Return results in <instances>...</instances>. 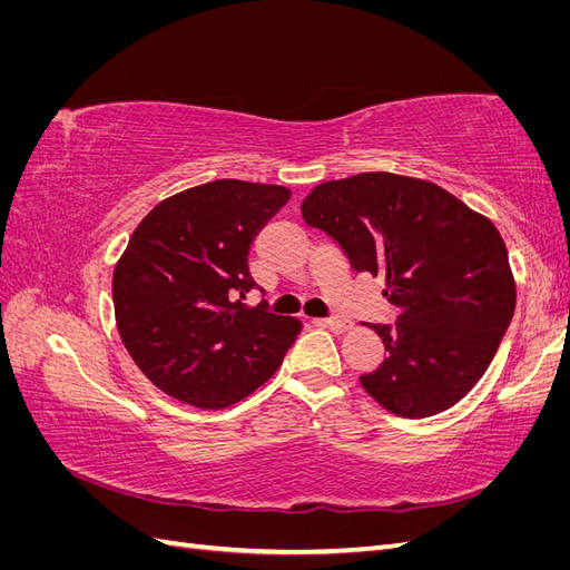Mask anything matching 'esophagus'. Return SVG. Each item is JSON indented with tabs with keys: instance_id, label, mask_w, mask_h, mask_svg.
<instances>
[{
	"instance_id": "34e87169",
	"label": "esophagus",
	"mask_w": 570,
	"mask_h": 570,
	"mask_svg": "<svg viewBox=\"0 0 570 570\" xmlns=\"http://www.w3.org/2000/svg\"><path fill=\"white\" fill-rule=\"evenodd\" d=\"M316 323L323 327H331V331H335V333H344L352 327V321H344V318H318Z\"/></svg>"
}]
</instances>
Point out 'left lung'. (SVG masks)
Here are the masks:
<instances>
[{"mask_svg": "<svg viewBox=\"0 0 570 570\" xmlns=\"http://www.w3.org/2000/svg\"><path fill=\"white\" fill-rule=\"evenodd\" d=\"M356 273H385L396 323H373L385 361L361 385L387 411L425 419L488 371L515 308L509 252L494 223L440 185L396 174L327 180L302 202Z\"/></svg>", "mask_w": 570, "mask_h": 570, "instance_id": "left-lung-1", "label": "left lung"}]
</instances>
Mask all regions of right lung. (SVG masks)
I'll return each mask as SVG.
<instances>
[{
  "instance_id": "right-lung-1",
  "label": "right lung",
  "mask_w": 570,
  "mask_h": 570,
  "mask_svg": "<svg viewBox=\"0 0 570 570\" xmlns=\"http://www.w3.org/2000/svg\"><path fill=\"white\" fill-rule=\"evenodd\" d=\"M287 199L283 185L214 180L164 199L135 228L114 271L116 325L166 394L223 409L283 364L302 323L243 299L256 287L254 237Z\"/></svg>"
}]
</instances>
